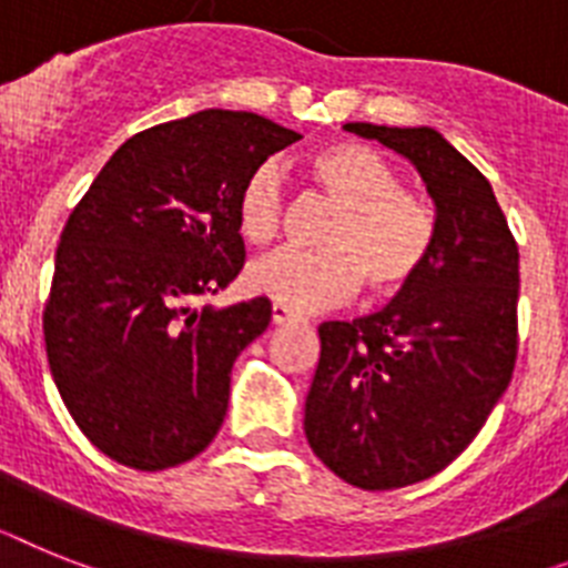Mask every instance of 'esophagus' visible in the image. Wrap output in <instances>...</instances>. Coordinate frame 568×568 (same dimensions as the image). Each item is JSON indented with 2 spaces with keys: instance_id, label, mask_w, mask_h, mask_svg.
<instances>
[{
  "instance_id": "esophagus-1",
  "label": "esophagus",
  "mask_w": 568,
  "mask_h": 568,
  "mask_svg": "<svg viewBox=\"0 0 568 568\" xmlns=\"http://www.w3.org/2000/svg\"><path fill=\"white\" fill-rule=\"evenodd\" d=\"M292 321H297V314H294L292 308L280 306V303L271 306V323H274V326H285V323H292Z\"/></svg>"
}]
</instances>
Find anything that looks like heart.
I'll list each match as a JSON object with an SVG mask.
<instances>
[{
    "label": "heart",
    "mask_w": 568,
    "mask_h": 568,
    "mask_svg": "<svg viewBox=\"0 0 568 568\" xmlns=\"http://www.w3.org/2000/svg\"><path fill=\"white\" fill-rule=\"evenodd\" d=\"M312 179L337 213L317 254L276 251L251 262L247 292L294 312H323L352 300L366 280L375 294L407 288L430 260L436 219L422 195L373 146L337 141L308 159ZM285 216L280 166L262 164L236 199V225L251 245H268Z\"/></svg>",
    "instance_id": "b5f03b06"
}]
</instances>
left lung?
I'll list each match as a JSON object with an SVG mask.
<instances>
[{
	"label": "left lung",
	"mask_w": 568,
	"mask_h": 568,
	"mask_svg": "<svg viewBox=\"0 0 568 568\" xmlns=\"http://www.w3.org/2000/svg\"><path fill=\"white\" fill-rule=\"evenodd\" d=\"M343 130L404 155L436 204L422 274L369 317L321 323L306 398L314 456L355 488L393 490L445 470L508 389L519 251L488 179L436 130Z\"/></svg>",
	"instance_id": "obj_1"
}]
</instances>
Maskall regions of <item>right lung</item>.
<instances>
[{
  "label": "right lung",
  "mask_w": 568,
  "mask_h": 568,
  "mask_svg": "<svg viewBox=\"0 0 568 568\" xmlns=\"http://www.w3.org/2000/svg\"><path fill=\"white\" fill-rule=\"evenodd\" d=\"M300 132L254 112L204 109L118 146L71 211L42 312L54 384L109 459L164 470L211 445L233 361L271 303L199 306L245 262L236 199Z\"/></svg>",
  "instance_id": "add662e5"
}]
</instances>
